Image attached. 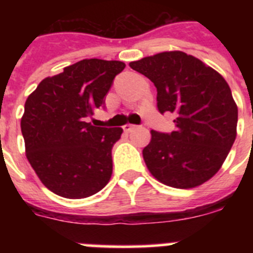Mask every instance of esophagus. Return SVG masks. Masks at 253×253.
<instances>
[{
	"instance_id": "obj_1",
	"label": "esophagus",
	"mask_w": 253,
	"mask_h": 253,
	"mask_svg": "<svg viewBox=\"0 0 253 253\" xmlns=\"http://www.w3.org/2000/svg\"><path fill=\"white\" fill-rule=\"evenodd\" d=\"M123 129H124L126 133H130V131L135 130V129H138V125H131V124H126L123 126Z\"/></svg>"
}]
</instances>
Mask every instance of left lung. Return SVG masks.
Here are the masks:
<instances>
[{"instance_id": "1", "label": "left lung", "mask_w": 253, "mask_h": 253, "mask_svg": "<svg viewBox=\"0 0 253 253\" xmlns=\"http://www.w3.org/2000/svg\"><path fill=\"white\" fill-rule=\"evenodd\" d=\"M157 88L161 114H175V130H151L143 149L149 172L167 186L191 189L213 177L233 146L238 109L227 81L184 51H163L130 62Z\"/></svg>"}]
</instances>
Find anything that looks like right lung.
<instances>
[{
	"label": "right lung",
	"mask_w": 253,
	"mask_h": 253,
	"mask_svg": "<svg viewBox=\"0 0 253 253\" xmlns=\"http://www.w3.org/2000/svg\"><path fill=\"white\" fill-rule=\"evenodd\" d=\"M125 64L84 59L44 78L29 95L21 118L28 161L44 186L67 199L99 193L113 173L111 149L122 128L93 126L87 119Z\"/></svg>",
	"instance_id": "obj_1"
}]
</instances>
